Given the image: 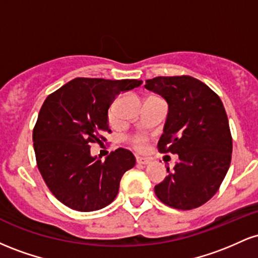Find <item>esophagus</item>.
<instances>
[{
    "instance_id": "obj_1",
    "label": "esophagus",
    "mask_w": 258,
    "mask_h": 258,
    "mask_svg": "<svg viewBox=\"0 0 258 258\" xmlns=\"http://www.w3.org/2000/svg\"><path fill=\"white\" fill-rule=\"evenodd\" d=\"M150 162V160L149 159H147V158H137V164H141V165H148Z\"/></svg>"
}]
</instances>
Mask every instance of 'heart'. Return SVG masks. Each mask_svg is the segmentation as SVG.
Segmentation results:
<instances>
[{
    "label": "heart",
    "instance_id": "obj_1",
    "mask_svg": "<svg viewBox=\"0 0 258 258\" xmlns=\"http://www.w3.org/2000/svg\"><path fill=\"white\" fill-rule=\"evenodd\" d=\"M108 117H109V121H110V122H114V121H115V106L114 105L110 106V109H109ZM147 141H148V138L143 135L135 136V137L131 138L132 146L138 150H142V149H144V148H146Z\"/></svg>",
    "mask_w": 258,
    "mask_h": 258
}]
</instances>
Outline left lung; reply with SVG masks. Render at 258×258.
Here are the masks:
<instances>
[{
	"mask_svg": "<svg viewBox=\"0 0 258 258\" xmlns=\"http://www.w3.org/2000/svg\"><path fill=\"white\" fill-rule=\"evenodd\" d=\"M147 90L167 102L168 112L159 150L178 155L173 171L155 194L165 205L191 210L209 201L223 182L232 160V136L220 97L191 76H158Z\"/></svg>",
	"mask_w": 258,
	"mask_h": 258,
	"instance_id": "left-lung-1",
	"label": "left lung"
}]
</instances>
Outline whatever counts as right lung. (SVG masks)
<instances>
[{"label":"right lung","instance_id":"add662e5","mask_svg":"<svg viewBox=\"0 0 258 258\" xmlns=\"http://www.w3.org/2000/svg\"><path fill=\"white\" fill-rule=\"evenodd\" d=\"M142 80L74 79L44 100L32 141L37 167L52 194L70 209L91 212L108 206L119 193L121 177L136 165L130 150L119 148L102 161L91 143L110 132L108 110L121 92Z\"/></svg>","mask_w":258,"mask_h":258}]
</instances>
